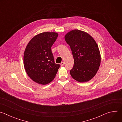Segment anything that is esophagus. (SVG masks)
Here are the masks:
<instances>
[{"label":"esophagus","mask_w":122,"mask_h":122,"mask_svg":"<svg viewBox=\"0 0 122 122\" xmlns=\"http://www.w3.org/2000/svg\"><path fill=\"white\" fill-rule=\"evenodd\" d=\"M64 64H65V63H64V62H61V64H60V65H61V66H63L64 65Z\"/></svg>","instance_id":"esophagus-1"}]
</instances>
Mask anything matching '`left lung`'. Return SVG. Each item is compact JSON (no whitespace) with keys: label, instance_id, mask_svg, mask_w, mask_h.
Returning a JSON list of instances; mask_svg holds the SVG:
<instances>
[{"label":"left lung","instance_id":"1","mask_svg":"<svg viewBox=\"0 0 122 122\" xmlns=\"http://www.w3.org/2000/svg\"><path fill=\"white\" fill-rule=\"evenodd\" d=\"M69 45L74 59L70 71L71 77L79 82H86L96 74L100 65V54L94 39L85 32L75 29L65 37Z\"/></svg>","mask_w":122,"mask_h":122}]
</instances>
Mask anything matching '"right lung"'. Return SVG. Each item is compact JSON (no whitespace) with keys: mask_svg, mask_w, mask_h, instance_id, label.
I'll use <instances>...</instances> for the list:
<instances>
[{"mask_svg":"<svg viewBox=\"0 0 122 122\" xmlns=\"http://www.w3.org/2000/svg\"><path fill=\"white\" fill-rule=\"evenodd\" d=\"M58 34L43 32L33 38L28 43L24 55V65L28 76L35 82L46 84L53 81L60 66L56 64L51 47Z\"/></svg>","mask_w":122,"mask_h":122,"instance_id":"1","label":"right lung"}]
</instances>
